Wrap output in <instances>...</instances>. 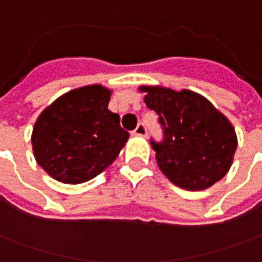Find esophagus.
Wrapping results in <instances>:
<instances>
[{"label":"esophagus","instance_id":"34e87169","mask_svg":"<svg viewBox=\"0 0 262 262\" xmlns=\"http://www.w3.org/2000/svg\"><path fill=\"white\" fill-rule=\"evenodd\" d=\"M133 136H140V138H145L146 136V127L143 124H139L135 130H133Z\"/></svg>","mask_w":262,"mask_h":262}]
</instances>
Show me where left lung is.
Wrapping results in <instances>:
<instances>
[{
    "instance_id": "1",
    "label": "left lung",
    "mask_w": 262,
    "mask_h": 262,
    "mask_svg": "<svg viewBox=\"0 0 262 262\" xmlns=\"http://www.w3.org/2000/svg\"><path fill=\"white\" fill-rule=\"evenodd\" d=\"M145 104L157 112L164 142L155 143L162 174L180 188L200 191L228 174L238 146L230 120L206 97L190 90L142 85Z\"/></svg>"
}]
</instances>
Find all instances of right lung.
<instances>
[{
	"instance_id": "add662e5",
	"label": "right lung",
	"mask_w": 262,
	"mask_h": 262,
	"mask_svg": "<svg viewBox=\"0 0 262 262\" xmlns=\"http://www.w3.org/2000/svg\"><path fill=\"white\" fill-rule=\"evenodd\" d=\"M112 90L85 85L48 105L33 126L36 162L63 184H81L101 174L120 154L129 133L108 110Z\"/></svg>"
}]
</instances>
